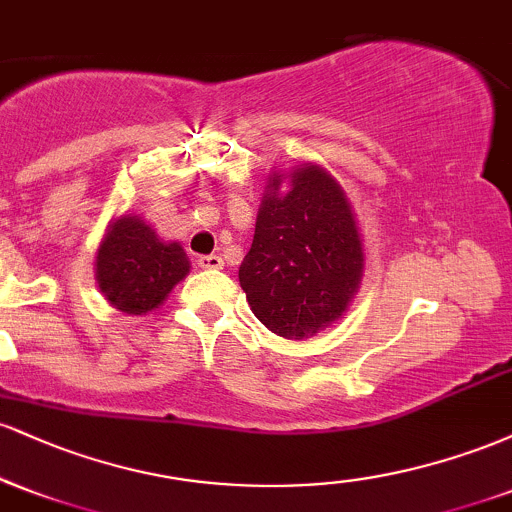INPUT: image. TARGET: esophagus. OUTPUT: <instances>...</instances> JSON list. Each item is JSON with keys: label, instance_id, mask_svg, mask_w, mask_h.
Masks as SVG:
<instances>
[{"label": "esophagus", "instance_id": "34e87169", "mask_svg": "<svg viewBox=\"0 0 512 512\" xmlns=\"http://www.w3.org/2000/svg\"><path fill=\"white\" fill-rule=\"evenodd\" d=\"M197 264L202 269H223V260L219 255H204V257H199L197 260Z\"/></svg>", "mask_w": 512, "mask_h": 512}]
</instances>
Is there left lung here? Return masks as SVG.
Masks as SVG:
<instances>
[{
    "label": "left lung",
    "mask_w": 512,
    "mask_h": 512,
    "mask_svg": "<svg viewBox=\"0 0 512 512\" xmlns=\"http://www.w3.org/2000/svg\"><path fill=\"white\" fill-rule=\"evenodd\" d=\"M363 267L354 207L330 170L310 161L272 170L238 269L257 320L284 339L315 337L349 310Z\"/></svg>",
    "instance_id": "1"
}]
</instances>
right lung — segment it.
I'll use <instances>...</instances> for the list:
<instances>
[{"instance_id":"add662e5","label":"right lung","mask_w":512,"mask_h":512,"mask_svg":"<svg viewBox=\"0 0 512 512\" xmlns=\"http://www.w3.org/2000/svg\"><path fill=\"white\" fill-rule=\"evenodd\" d=\"M190 274L178 240H163L142 216L122 214L108 223L96 250V284L125 315H149Z\"/></svg>"}]
</instances>
